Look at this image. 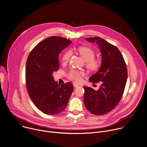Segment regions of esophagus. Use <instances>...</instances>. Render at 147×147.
Masks as SVG:
<instances>
[{"mask_svg":"<svg viewBox=\"0 0 147 147\" xmlns=\"http://www.w3.org/2000/svg\"><path fill=\"white\" fill-rule=\"evenodd\" d=\"M73 86H74V88H78V87L79 86L78 85H76V84H73Z\"/></svg>","mask_w":147,"mask_h":147,"instance_id":"1","label":"esophagus"}]
</instances>
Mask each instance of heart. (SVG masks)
<instances>
[{"label":"heart","instance_id":"b5f03b06","mask_svg":"<svg viewBox=\"0 0 147 147\" xmlns=\"http://www.w3.org/2000/svg\"><path fill=\"white\" fill-rule=\"evenodd\" d=\"M78 51L86 61V66L90 71L94 72L99 70L101 67L102 61L100 58H94L95 53L93 49L87 47H80L78 48ZM71 55L72 51L70 50L65 52L62 57V62H68ZM84 74V72L82 71L72 69L68 74V78L75 83H79L82 81V76Z\"/></svg>","mask_w":147,"mask_h":147}]
</instances>
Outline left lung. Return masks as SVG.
<instances>
[{
  "mask_svg": "<svg viewBox=\"0 0 147 147\" xmlns=\"http://www.w3.org/2000/svg\"><path fill=\"white\" fill-rule=\"evenodd\" d=\"M89 42H96L102 53V65L99 71L89 80L93 84L101 82L98 90L84 86L85 107L95 115L108 113L119 104L123 96L127 78V69L124 58L119 49L104 39L86 38Z\"/></svg>",
  "mask_w": 147,
  "mask_h": 147,
  "instance_id": "left-lung-1",
  "label": "left lung"
}]
</instances>
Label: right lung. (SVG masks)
I'll use <instances>...</instances> for the list:
<instances>
[{
	"mask_svg": "<svg viewBox=\"0 0 147 147\" xmlns=\"http://www.w3.org/2000/svg\"><path fill=\"white\" fill-rule=\"evenodd\" d=\"M71 43L65 38L52 36L39 42L28 56L27 90L32 102L46 115H57L65 110L74 91L72 84L58 85L53 76L59 69V54Z\"/></svg>",
	"mask_w": 147,
	"mask_h": 147,
	"instance_id": "add662e5",
	"label": "right lung"
}]
</instances>
